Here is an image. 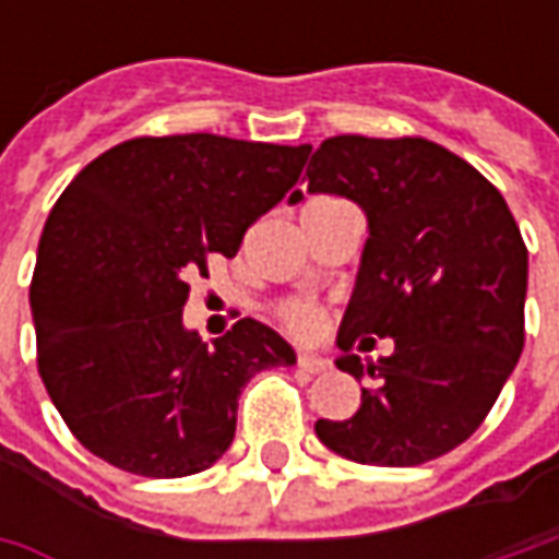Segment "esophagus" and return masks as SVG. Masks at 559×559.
Listing matches in <instances>:
<instances>
[{
	"label": "esophagus",
	"instance_id": "1",
	"mask_svg": "<svg viewBox=\"0 0 559 559\" xmlns=\"http://www.w3.org/2000/svg\"><path fill=\"white\" fill-rule=\"evenodd\" d=\"M298 367H301L305 373H326V370H330V360L305 352V355H298Z\"/></svg>",
	"mask_w": 559,
	"mask_h": 559
}]
</instances>
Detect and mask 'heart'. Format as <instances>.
<instances>
[{"label":"heart","mask_w":559,"mask_h":559,"mask_svg":"<svg viewBox=\"0 0 559 559\" xmlns=\"http://www.w3.org/2000/svg\"><path fill=\"white\" fill-rule=\"evenodd\" d=\"M280 323L292 330V333H313L317 326H320V320H323V313L317 305L311 301H301V298H295V301H283L280 305Z\"/></svg>","instance_id":"obj_1"}]
</instances>
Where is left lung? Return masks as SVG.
Masks as SVG:
<instances>
[{"instance_id": "8db88e82", "label": "left lung", "mask_w": 559, "mask_h": 559, "mask_svg": "<svg viewBox=\"0 0 559 559\" xmlns=\"http://www.w3.org/2000/svg\"><path fill=\"white\" fill-rule=\"evenodd\" d=\"M305 177L308 192L352 199L370 224L335 364L373 382L355 417L317 419V439L373 466L436 461L483 426L523 355L520 226L473 164L423 136L323 140ZM367 334H392L396 352L364 368L350 348L369 350Z\"/></svg>"}]
</instances>
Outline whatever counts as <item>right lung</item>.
Here are the masks:
<instances>
[{
    "mask_svg": "<svg viewBox=\"0 0 559 559\" xmlns=\"http://www.w3.org/2000/svg\"><path fill=\"white\" fill-rule=\"evenodd\" d=\"M308 145L136 136L76 174L39 236L36 367L74 439L133 476L202 473L236 436L246 382L295 352L242 317L214 345L183 330L189 276L233 258L286 199Z\"/></svg>",
    "mask_w": 559,
    "mask_h": 559,
    "instance_id": "1",
    "label": "right lung"
}]
</instances>
